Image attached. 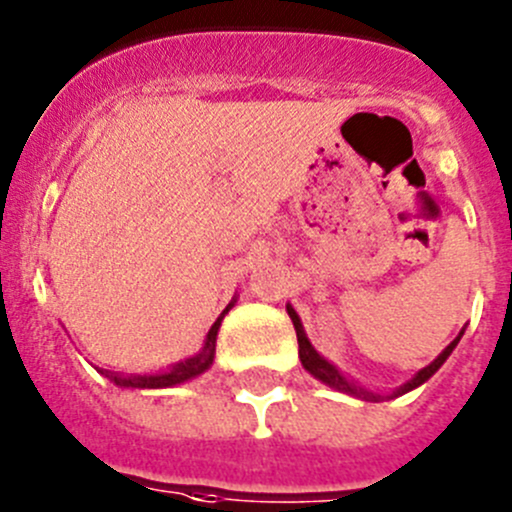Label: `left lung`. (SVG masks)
<instances>
[{"instance_id":"left-lung-1","label":"left lung","mask_w":512,"mask_h":512,"mask_svg":"<svg viewBox=\"0 0 512 512\" xmlns=\"http://www.w3.org/2000/svg\"><path fill=\"white\" fill-rule=\"evenodd\" d=\"M287 312H289V317H292V325H294V330H297V342H299V360H302L304 370H307L309 375H314V378H317V381H322V383H325V386L335 388V391H342V393H348V396L363 398V401H373V403H375V401H383V398H396V396H403V393L414 391V388H419L421 383H426V381H429L431 375L437 373V370L442 368L444 363H447V358H449V355H452V350L457 348V342L462 340V335H464V330L459 332V335L454 337L452 342H449L447 348H444L442 353L437 355V358L431 360V363L426 365V368H421L419 373H416L414 378H411V381H406V383H403V386H398L396 391L391 393V396H381V393L365 391L363 386H358V383H355V381H350L348 375H342V370H337V365H332L330 360H327V358H322V355L317 353V350L312 348V342H309L307 332H304V325H302V320H299L297 309H294L292 304H287Z\"/></svg>"}]
</instances>
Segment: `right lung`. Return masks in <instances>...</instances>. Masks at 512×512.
I'll return each instance as SVG.
<instances>
[{
  "mask_svg": "<svg viewBox=\"0 0 512 512\" xmlns=\"http://www.w3.org/2000/svg\"><path fill=\"white\" fill-rule=\"evenodd\" d=\"M233 304H236V299H231V304H228V307L220 312V317L213 322V327L208 330V335H205V342H203V348H200V353H195L192 358L180 360V363H175L172 368L162 370V373L121 375V373H111V370H98V373L106 375V378H109V381H114L119 388H172V386H180V383L192 381V378H198V375H203L205 370L213 365L215 340H218L220 322H223V317L228 314V309H231Z\"/></svg>",
  "mask_w": 512,
  "mask_h": 512,
  "instance_id": "1",
  "label": "right lung"
}]
</instances>
